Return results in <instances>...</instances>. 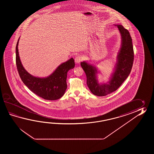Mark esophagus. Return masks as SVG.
Returning a JSON list of instances; mask_svg holds the SVG:
<instances>
[{"label": "esophagus", "mask_w": 154, "mask_h": 154, "mask_svg": "<svg viewBox=\"0 0 154 154\" xmlns=\"http://www.w3.org/2000/svg\"><path fill=\"white\" fill-rule=\"evenodd\" d=\"M82 56H77L75 58V62L76 64H79V63L82 61Z\"/></svg>", "instance_id": "34e87169"}]
</instances>
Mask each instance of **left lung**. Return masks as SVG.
<instances>
[{"mask_svg":"<svg viewBox=\"0 0 154 154\" xmlns=\"http://www.w3.org/2000/svg\"><path fill=\"white\" fill-rule=\"evenodd\" d=\"M114 25L117 27L121 36V44L109 81L99 82L98 74L100 72L94 63L91 64L88 60L80 63L86 75L88 88L94 95L97 96H104L117 90L128 78L133 64L134 51L130 33L121 25Z\"/></svg>","mask_w":154,"mask_h":154,"instance_id":"left-lung-1","label":"left lung"}]
</instances>
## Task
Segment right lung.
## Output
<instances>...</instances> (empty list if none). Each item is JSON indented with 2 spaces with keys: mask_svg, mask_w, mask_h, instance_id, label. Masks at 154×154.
<instances>
[{
  "mask_svg": "<svg viewBox=\"0 0 154 154\" xmlns=\"http://www.w3.org/2000/svg\"><path fill=\"white\" fill-rule=\"evenodd\" d=\"M19 39L20 37L16 46V63L17 71L23 84L34 94L43 99L56 100L61 98L67 88V72L75 66L74 59L71 58L60 64L48 76L41 78L32 75L26 71L21 62L18 50Z\"/></svg>",
  "mask_w": 154,
  "mask_h": 154,
  "instance_id": "right-lung-1",
  "label": "right lung"
}]
</instances>
